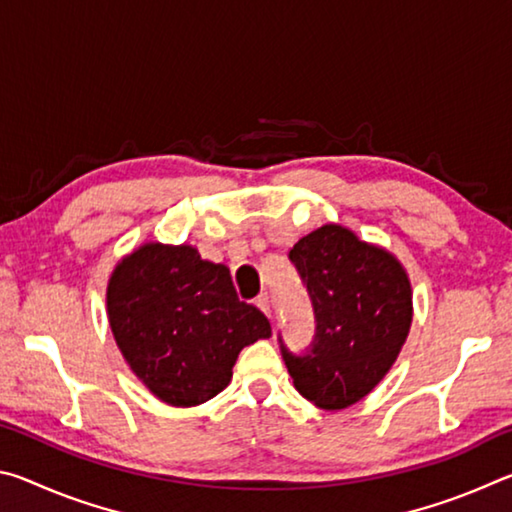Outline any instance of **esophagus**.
<instances>
[{
  "label": "esophagus",
  "instance_id": "esophagus-1",
  "mask_svg": "<svg viewBox=\"0 0 512 512\" xmlns=\"http://www.w3.org/2000/svg\"><path fill=\"white\" fill-rule=\"evenodd\" d=\"M255 305L264 311V314L271 318V298L266 296V293H262V296H259L257 300H255Z\"/></svg>",
  "mask_w": 512,
  "mask_h": 512
}]
</instances>
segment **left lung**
Wrapping results in <instances>:
<instances>
[{"label": "left lung", "mask_w": 512, "mask_h": 512, "mask_svg": "<svg viewBox=\"0 0 512 512\" xmlns=\"http://www.w3.org/2000/svg\"><path fill=\"white\" fill-rule=\"evenodd\" d=\"M314 307L305 352L277 336L298 393L318 409H345L375 388L411 327V284L402 264L341 225H323L289 253Z\"/></svg>", "instance_id": "obj_1"}]
</instances>
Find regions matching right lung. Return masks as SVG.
Returning a JSON list of instances; mask_svg holds the SVG:
<instances>
[{"mask_svg": "<svg viewBox=\"0 0 512 512\" xmlns=\"http://www.w3.org/2000/svg\"><path fill=\"white\" fill-rule=\"evenodd\" d=\"M108 318L128 366L171 406H196L232 379L239 352L271 336L241 302L230 268L192 246L146 244L121 259L108 284Z\"/></svg>", "mask_w": 512, "mask_h": 512, "instance_id": "1", "label": "right lung"}]
</instances>
